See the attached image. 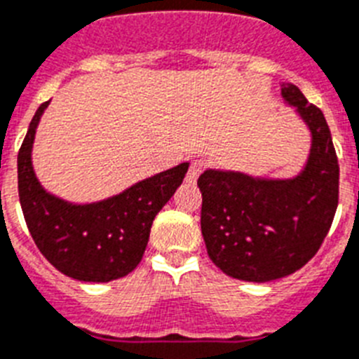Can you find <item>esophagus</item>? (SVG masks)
<instances>
[{"instance_id": "obj_1", "label": "esophagus", "mask_w": 359, "mask_h": 359, "mask_svg": "<svg viewBox=\"0 0 359 359\" xmlns=\"http://www.w3.org/2000/svg\"><path fill=\"white\" fill-rule=\"evenodd\" d=\"M204 168H205L204 161H193L191 164H189V170H188V175H186V180H188L189 184L197 182L198 175H201L202 171H204Z\"/></svg>"}]
</instances>
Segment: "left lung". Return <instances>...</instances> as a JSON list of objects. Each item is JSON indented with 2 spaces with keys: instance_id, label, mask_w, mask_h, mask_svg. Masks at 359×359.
<instances>
[{
  "instance_id": "obj_1",
  "label": "left lung",
  "mask_w": 359,
  "mask_h": 359,
  "mask_svg": "<svg viewBox=\"0 0 359 359\" xmlns=\"http://www.w3.org/2000/svg\"><path fill=\"white\" fill-rule=\"evenodd\" d=\"M282 99L311 133L307 161L287 179L210 168L198 177L208 255L227 276L264 283L304 267L322 245L338 208L339 168L322 110L291 83Z\"/></svg>"
}]
</instances>
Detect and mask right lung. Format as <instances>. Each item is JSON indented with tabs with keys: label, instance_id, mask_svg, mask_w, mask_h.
<instances>
[{
	"label": "right lung",
	"instance_id": "obj_1",
	"mask_svg": "<svg viewBox=\"0 0 359 359\" xmlns=\"http://www.w3.org/2000/svg\"><path fill=\"white\" fill-rule=\"evenodd\" d=\"M50 101L37 108L18 154V189L29 231L43 257L77 282L123 278L141 262L154 218L173 197L189 162L95 202H70L43 188L32 164L36 132Z\"/></svg>",
	"mask_w": 359,
	"mask_h": 359
}]
</instances>
